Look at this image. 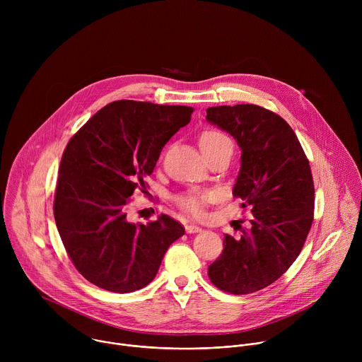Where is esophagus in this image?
I'll list each match as a JSON object with an SVG mask.
<instances>
[{
	"label": "esophagus",
	"instance_id": "obj_1",
	"mask_svg": "<svg viewBox=\"0 0 362 362\" xmlns=\"http://www.w3.org/2000/svg\"><path fill=\"white\" fill-rule=\"evenodd\" d=\"M185 229H186V232H187V233H197V232H200V230H202V228H200V226H197V225H194V223H189V225H186V226H185Z\"/></svg>",
	"mask_w": 362,
	"mask_h": 362
}]
</instances>
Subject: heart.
Returning <instances> with one entry per match:
<instances>
[{
    "label": "heart",
    "mask_w": 362,
    "mask_h": 362,
    "mask_svg": "<svg viewBox=\"0 0 362 362\" xmlns=\"http://www.w3.org/2000/svg\"><path fill=\"white\" fill-rule=\"evenodd\" d=\"M199 144L203 153L206 151H212L216 150L222 146H232L230 139L223 134L219 130L215 129H209V130H204L200 134L199 139ZM215 193L214 192H192V193H186L177 197V203L182 209H185L186 212L192 214V215H202L203 212V204L209 200H214Z\"/></svg>",
    "instance_id": "heart-1"
}]
</instances>
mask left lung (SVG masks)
Listing matches in <instances>:
<instances>
[{
	"instance_id": "1",
	"label": "left lung",
	"mask_w": 362,
	"mask_h": 362,
	"mask_svg": "<svg viewBox=\"0 0 362 362\" xmlns=\"http://www.w3.org/2000/svg\"><path fill=\"white\" fill-rule=\"evenodd\" d=\"M206 120L240 147L232 193L252 214L239 238L225 235L208 275L225 292L252 293L281 278L305 243L314 221L311 168L291 126L261 106L209 107Z\"/></svg>"
}]
</instances>
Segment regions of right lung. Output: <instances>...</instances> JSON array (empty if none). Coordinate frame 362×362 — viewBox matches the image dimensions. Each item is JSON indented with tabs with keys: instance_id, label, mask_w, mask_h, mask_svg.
<instances>
[{
	"instance_id": "obj_1",
	"label": "right lung",
	"mask_w": 362,
	"mask_h": 362,
	"mask_svg": "<svg viewBox=\"0 0 362 362\" xmlns=\"http://www.w3.org/2000/svg\"><path fill=\"white\" fill-rule=\"evenodd\" d=\"M193 107L119 100L98 110L69 141L59 170L54 219L77 271L110 292L129 293L156 276L185 228L162 215L132 223L129 197L146 190L163 146Z\"/></svg>"
}]
</instances>
